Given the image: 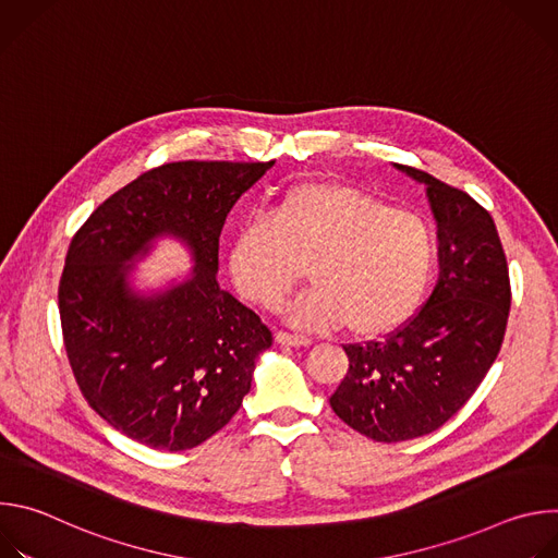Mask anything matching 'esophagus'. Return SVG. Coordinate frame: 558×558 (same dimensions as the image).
<instances>
[{
  "label": "esophagus",
  "instance_id": "esophagus-1",
  "mask_svg": "<svg viewBox=\"0 0 558 558\" xmlns=\"http://www.w3.org/2000/svg\"><path fill=\"white\" fill-rule=\"evenodd\" d=\"M276 342L278 344H287V347H308L311 340L306 336H298V333H287V331H278L276 333Z\"/></svg>",
  "mask_w": 558,
  "mask_h": 558
}]
</instances>
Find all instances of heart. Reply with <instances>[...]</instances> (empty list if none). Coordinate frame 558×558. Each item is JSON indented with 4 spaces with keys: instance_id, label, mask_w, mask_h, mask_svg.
Masks as SVG:
<instances>
[{
    "instance_id": "b5f03b06",
    "label": "heart",
    "mask_w": 558,
    "mask_h": 558,
    "mask_svg": "<svg viewBox=\"0 0 558 558\" xmlns=\"http://www.w3.org/2000/svg\"><path fill=\"white\" fill-rule=\"evenodd\" d=\"M435 265L437 235L426 216L333 181L284 190L269 216H252L235 229L229 247V274L250 302L278 308L308 267L313 287L287 306L289 323L347 325L357 338L407 325Z\"/></svg>"
}]
</instances>
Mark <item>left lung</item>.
Returning <instances> with one entry per match:
<instances>
[{"instance_id":"1","label":"left lung","mask_w":558,"mask_h":558,"mask_svg":"<svg viewBox=\"0 0 558 558\" xmlns=\"http://www.w3.org/2000/svg\"><path fill=\"white\" fill-rule=\"evenodd\" d=\"M437 220L439 280L426 304L381 342L347 344L331 409L373 441L444 426L495 364L508 325L510 276L493 216L465 192L407 166Z\"/></svg>"}]
</instances>
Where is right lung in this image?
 I'll list each match as a JSON object with an SVG mask.
<instances>
[{
    "label": "right lung",
    "mask_w": 558,
    "mask_h": 558,
    "mask_svg": "<svg viewBox=\"0 0 558 558\" xmlns=\"http://www.w3.org/2000/svg\"><path fill=\"white\" fill-rule=\"evenodd\" d=\"M274 166L166 163L104 201L72 238L59 282L63 347L86 402L156 450H190L218 433L252 388L274 342L260 317L216 278L227 214ZM158 234L192 250L193 276L136 294L131 262Z\"/></svg>",
    "instance_id": "obj_1"
}]
</instances>
